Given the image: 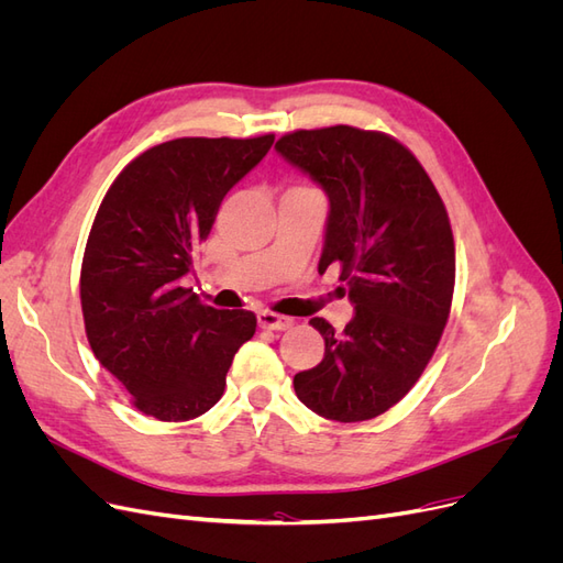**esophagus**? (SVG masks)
<instances>
[{"label":"esophagus","mask_w":563,"mask_h":563,"mask_svg":"<svg viewBox=\"0 0 563 563\" xmlns=\"http://www.w3.org/2000/svg\"><path fill=\"white\" fill-rule=\"evenodd\" d=\"M258 323H261L263 329H269V331H286V329L294 327V319L275 314V312H267V310H261L258 312Z\"/></svg>","instance_id":"obj_1"}]
</instances>
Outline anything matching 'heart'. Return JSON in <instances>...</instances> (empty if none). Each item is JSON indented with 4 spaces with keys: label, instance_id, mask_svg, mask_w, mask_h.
Returning <instances> with one entry per match:
<instances>
[{
    "label": "heart",
    "instance_id": "heart-1",
    "mask_svg": "<svg viewBox=\"0 0 563 563\" xmlns=\"http://www.w3.org/2000/svg\"><path fill=\"white\" fill-rule=\"evenodd\" d=\"M302 190H308V187H302Z\"/></svg>",
    "mask_w": 563,
    "mask_h": 563
}]
</instances>
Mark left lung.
I'll return each mask as SVG.
<instances>
[{
    "mask_svg": "<svg viewBox=\"0 0 563 563\" xmlns=\"http://www.w3.org/2000/svg\"><path fill=\"white\" fill-rule=\"evenodd\" d=\"M275 150L327 192L319 272L338 263L354 305L343 333L310 319L327 347L296 373V395L321 418L371 420L416 385L444 333L455 286L446 207L411 150L385 133L294 131Z\"/></svg>",
    "mask_w": 563,
    "mask_h": 563,
    "instance_id": "8db88e82",
    "label": "left lung"
}]
</instances>
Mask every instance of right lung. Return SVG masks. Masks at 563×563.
Segmentation results:
<instances>
[{"mask_svg":"<svg viewBox=\"0 0 563 563\" xmlns=\"http://www.w3.org/2000/svg\"><path fill=\"white\" fill-rule=\"evenodd\" d=\"M272 143L269 133L155 145L100 203L81 261L84 327L100 366L145 416L178 422L207 413L255 333L253 312L209 308L180 284L220 201Z\"/></svg>","mask_w":563,"mask_h":563,"instance_id":"1","label":"right lung"}]
</instances>
